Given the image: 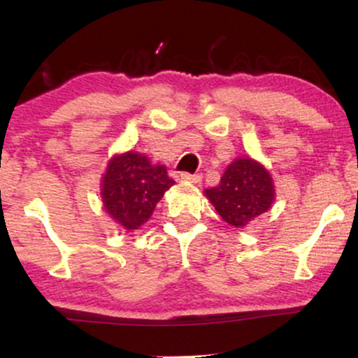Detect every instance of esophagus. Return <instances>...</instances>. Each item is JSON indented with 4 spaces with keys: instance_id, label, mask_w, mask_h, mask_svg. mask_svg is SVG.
<instances>
[{
    "instance_id": "obj_1",
    "label": "esophagus",
    "mask_w": 358,
    "mask_h": 358,
    "mask_svg": "<svg viewBox=\"0 0 358 358\" xmlns=\"http://www.w3.org/2000/svg\"><path fill=\"white\" fill-rule=\"evenodd\" d=\"M180 176H182V180H183V182H188V183H200V182H202V176H200V175H192V173H182V175H180Z\"/></svg>"
}]
</instances>
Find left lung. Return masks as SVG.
I'll return each mask as SVG.
<instances>
[{"label":"left lung","mask_w":358,"mask_h":358,"mask_svg":"<svg viewBox=\"0 0 358 358\" xmlns=\"http://www.w3.org/2000/svg\"><path fill=\"white\" fill-rule=\"evenodd\" d=\"M215 210L227 224L245 227L268 212L274 202L269 171L252 158H237L227 166L217 187L205 190Z\"/></svg>","instance_id":"8db88e82"}]
</instances>
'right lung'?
Masks as SVG:
<instances>
[{
  "label": "right lung",
  "instance_id": "obj_1",
  "mask_svg": "<svg viewBox=\"0 0 358 358\" xmlns=\"http://www.w3.org/2000/svg\"><path fill=\"white\" fill-rule=\"evenodd\" d=\"M173 183L165 166L151 165L145 155L127 151L109 162L102 176V203L121 227L134 231L150 219L156 203Z\"/></svg>",
  "mask_w": 358,
  "mask_h": 358
}]
</instances>
